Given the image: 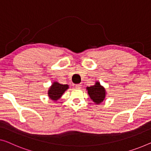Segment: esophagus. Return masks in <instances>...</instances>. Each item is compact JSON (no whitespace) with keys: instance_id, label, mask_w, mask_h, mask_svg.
Listing matches in <instances>:
<instances>
[{"instance_id":"34e87169","label":"esophagus","mask_w":151,"mask_h":151,"mask_svg":"<svg viewBox=\"0 0 151 151\" xmlns=\"http://www.w3.org/2000/svg\"><path fill=\"white\" fill-rule=\"evenodd\" d=\"M75 87H76V88L80 89L81 87V84H77V85H75Z\"/></svg>"}]
</instances>
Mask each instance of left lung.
Masks as SVG:
<instances>
[{
	"label": "left lung",
	"mask_w": 151,
	"mask_h": 151,
	"mask_svg": "<svg viewBox=\"0 0 151 151\" xmlns=\"http://www.w3.org/2000/svg\"><path fill=\"white\" fill-rule=\"evenodd\" d=\"M87 89L89 97L96 104H100L104 100L106 95L105 89L98 82L96 83L95 85L87 87Z\"/></svg>",
	"instance_id": "left-lung-1"
}]
</instances>
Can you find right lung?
<instances>
[{
	"instance_id": "obj_1",
	"label": "right lung",
	"mask_w": 151,
	"mask_h": 151,
	"mask_svg": "<svg viewBox=\"0 0 151 151\" xmlns=\"http://www.w3.org/2000/svg\"><path fill=\"white\" fill-rule=\"evenodd\" d=\"M68 88V85H62L58 82H54L48 91L49 97L53 100H58Z\"/></svg>"
}]
</instances>
